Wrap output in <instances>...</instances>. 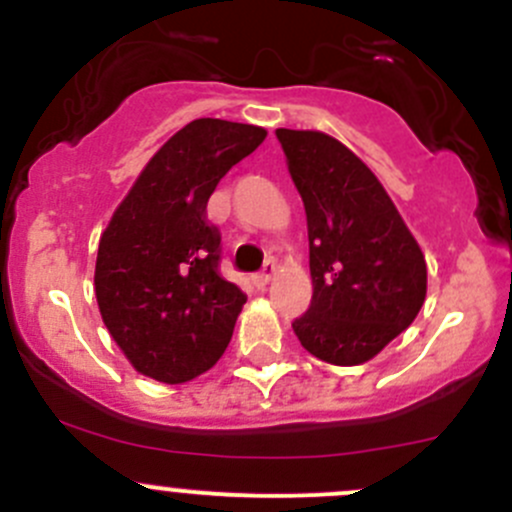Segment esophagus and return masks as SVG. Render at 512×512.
Instances as JSON below:
<instances>
[{
	"label": "esophagus",
	"instance_id": "1",
	"mask_svg": "<svg viewBox=\"0 0 512 512\" xmlns=\"http://www.w3.org/2000/svg\"><path fill=\"white\" fill-rule=\"evenodd\" d=\"M275 272H277V267H275V262H265V267H262V272H257L255 275V285L257 287H265V285H270L272 282V277H275Z\"/></svg>",
	"mask_w": 512,
	"mask_h": 512
}]
</instances>
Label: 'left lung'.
<instances>
[{
    "label": "left lung",
    "mask_w": 512,
    "mask_h": 512,
    "mask_svg": "<svg viewBox=\"0 0 512 512\" xmlns=\"http://www.w3.org/2000/svg\"><path fill=\"white\" fill-rule=\"evenodd\" d=\"M302 195L312 302L292 322L317 359L356 366L374 359L416 319L426 260L384 185L337 138L277 128Z\"/></svg>",
    "instance_id": "8db88e82"
}]
</instances>
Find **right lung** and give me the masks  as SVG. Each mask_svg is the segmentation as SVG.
Wrapping results in <instances>:
<instances>
[{"label": "right lung", "instance_id": "right-lung-1", "mask_svg": "<svg viewBox=\"0 0 512 512\" xmlns=\"http://www.w3.org/2000/svg\"><path fill=\"white\" fill-rule=\"evenodd\" d=\"M267 131L198 118L148 160L98 242L96 299L136 371L183 384L223 356L247 302L220 275V230L208 200Z\"/></svg>", "mask_w": 512, "mask_h": 512}]
</instances>
